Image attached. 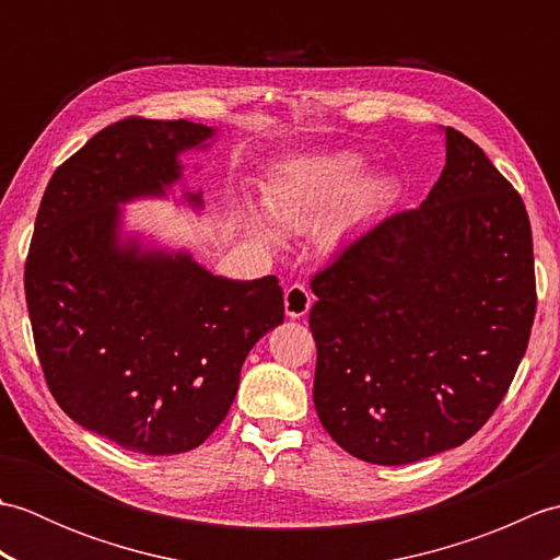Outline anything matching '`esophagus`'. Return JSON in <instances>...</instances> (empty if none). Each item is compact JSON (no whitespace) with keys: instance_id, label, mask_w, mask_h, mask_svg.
Segmentation results:
<instances>
[{"instance_id":"esophagus-1","label":"esophagus","mask_w":560,"mask_h":560,"mask_svg":"<svg viewBox=\"0 0 560 560\" xmlns=\"http://www.w3.org/2000/svg\"><path fill=\"white\" fill-rule=\"evenodd\" d=\"M313 305V293L307 291V287L303 283H293L287 291H283V311H287L289 317L299 319L305 317L307 311H311Z\"/></svg>"}]
</instances>
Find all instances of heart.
I'll list each match as a JSON object with an SVG mask.
<instances>
[{
    "label": "heart",
    "instance_id": "heart-1",
    "mask_svg": "<svg viewBox=\"0 0 560 560\" xmlns=\"http://www.w3.org/2000/svg\"><path fill=\"white\" fill-rule=\"evenodd\" d=\"M361 171L363 161L353 153H323L299 161L265 197L271 223L279 231H305L341 200L327 223L329 241H339L389 209L397 199V183L389 175L371 173L359 177ZM245 229L259 245H273L277 241L269 225L255 217L247 219Z\"/></svg>",
    "mask_w": 560,
    "mask_h": 560
}]
</instances>
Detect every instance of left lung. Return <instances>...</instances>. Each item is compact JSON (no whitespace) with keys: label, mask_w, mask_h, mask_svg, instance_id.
Returning <instances> with one entry per match:
<instances>
[{"label":"left lung","mask_w":560,"mask_h":560,"mask_svg":"<svg viewBox=\"0 0 560 560\" xmlns=\"http://www.w3.org/2000/svg\"><path fill=\"white\" fill-rule=\"evenodd\" d=\"M445 168L315 273L319 421L349 455L409 464L457 447L513 383L537 313L525 201L452 127Z\"/></svg>","instance_id":"obj_1"}]
</instances>
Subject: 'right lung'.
Wrapping results in <instances>:
<instances>
[{
  "instance_id": "obj_1",
  "label": "right lung",
  "mask_w": 560,
  "mask_h": 560,
  "mask_svg": "<svg viewBox=\"0 0 560 560\" xmlns=\"http://www.w3.org/2000/svg\"><path fill=\"white\" fill-rule=\"evenodd\" d=\"M217 129L105 127L47 183L26 259L35 351L71 421L141 455L195 450L225 419L249 349L283 323L277 277H217L187 249L122 233V209L183 180ZM201 209V192H185Z\"/></svg>"
}]
</instances>
